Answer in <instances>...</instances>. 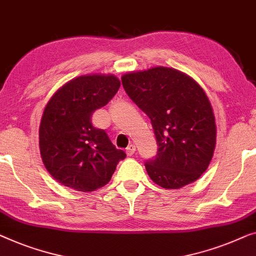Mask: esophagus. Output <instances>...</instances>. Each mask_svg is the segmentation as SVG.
Returning a JSON list of instances; mask_svg holds the SVG:
<instances>
[{
  "mask_svg": "<svg viewBox=\"0 0 256 256\" xmlns=\"http://www.w3.org/2000/svg\"><path fill=\"white\" fill-rule=\"evenodd\" d=\"M136 151V146H134V144H130V146H128L127 149H126V154H127L128 156H132L135 154Z\"/></svg>",
  "mask_w": 256,
  "mask_h": 256,
  "instance_id": "esophagus-1",
  "label": "esophagus"
}]
</instances>
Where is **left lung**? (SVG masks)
<instances>
[{
  "mask_svg": "<svg viewBox=\"0 0 256 256\" xmlns=\"http://www.w3.org/2000/svg\"><path fill=\"white\" fill-rule=\"evenodd\" d=\"M121 80L152 124L158 151L146 162L151 180L166 190L198 180L216 146V122L204 90L190 76L168 66L127 72Z\"/></svg>",
  "mask_w": 256,
  "mask_h": 256,
  "instance_id": "left-lung-1",
  "label": "left lung"
}]
</instances>
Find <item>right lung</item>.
<instances>
[{"label": "right lung", "instance_id": "1", "mask_svg": "<svg viewBox=\"0 0 256 256\" xmlns=\"http://www.w3.org/2000/svg\"><path fill=\"white\" fill-rule=\"evenodd\" d=\"M114 75H83L62 85L48 100L39 127L42 162L58 182L88 192L110 182L118 162L126 158L102 129L92 126L96 110L120 88Z\"/></svg>", "mask_w": 256, "mask_h": 256}]
</instances>
